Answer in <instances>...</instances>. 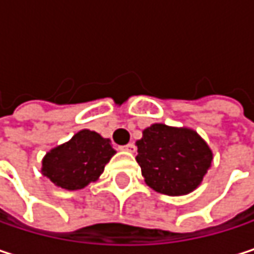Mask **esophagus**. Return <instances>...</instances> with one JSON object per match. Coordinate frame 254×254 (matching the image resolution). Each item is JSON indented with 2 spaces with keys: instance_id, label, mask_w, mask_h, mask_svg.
I'll list each match as a JSON object with an SVG mask.
<instances>
[{
  "instance_id": "1",
  "label": "esophagus",
  "mask_w": 254,
  "mask_h": 254,
  "mask_svg": "<svg viewBox=\"0 0 254 254\" xmlns=\"http://www.w3.org/2000/svg\"><path fill=\"white\" fill-rule=\"evenodd\" d=\"M121 150L122 151H127V153H135V150H136V147H135V144H132V142H129L127 145H124V147H121Z\"/></svg>"
}]
</instances>
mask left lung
<instances>
[{
	"label": "left lung",
	"mask_w": 254,
	"mask_h": 254,
	"mask_svg": "<svg viewBox=\"0 0 254 254\" xmlns=\"http://www.w3.org/2000/svg\"><path fill=\"white\" fill-rule=\"evenodd\" d=\"M136 162L145 184L166 195L192 192L212 166L207 142L190 127L153 124L136 142Z\"/></svg>",
	"instance_id": "obj_1"
}]
</instances>
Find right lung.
<instances>
[{"label": "right lung", "instance_id": "obj_1", "mask_svg": "<svg viewBox=\"0 0 254 254\" xmlns=\"http://www.w3.org/2000/svg\"><path fill=\"white\" fill-rule=\"evenodd\" d=\"M110 142L95 130L82 129L44 156L41 172L63 190L85 188L100 178L104 166L116 154Z\"/></svg>", "mask_w": 254, "mask_h": 254}]
</instances>
